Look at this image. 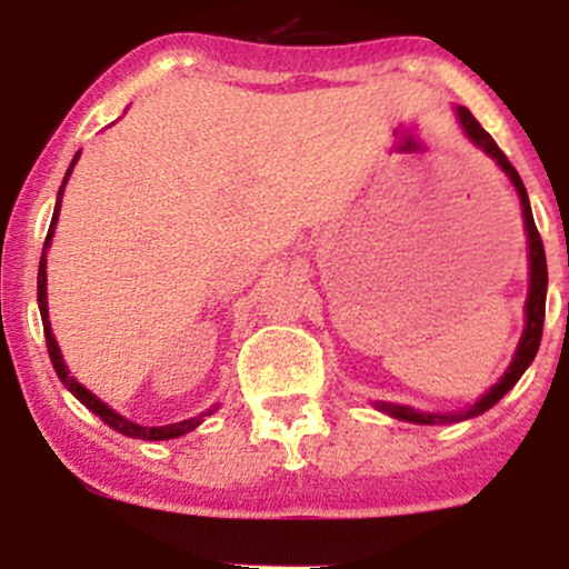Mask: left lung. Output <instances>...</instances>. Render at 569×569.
I'll return each mask as SVG.
<instances>
[{
    "mask_svg": "<svg viewBox=\"0 0 569 569\" xmlns=\"http://www.w3.org/2000/svg\"><path fill=\"white\" fill-rule=\"evenodd\" d=\"M457 114H460V123H462L465 134L470 137V142H473V146H479L481 151L487 153V157L496 159L498 168H501L503 173L509 176V181H512L515 189H518L520 206H523L526 237H529V274H531L529 297H526V330H523V336H520L518 352H515L512 363H509V369L503 371L501 380H498L496 386H492L485 396H481L479 401H473L468 410H460V412H418V410H412V407H405V405H391V401H375L377 410H382V412H388V416L399 418V421H410V423H457V421H465V418L481 416V412L490 410L492 405H498L503 396L512 391L515 382H518L520 377H523V371L531 366L533 355H537V349H539V341H542L545 291H548V263H545L542 239H539L537 226H533L529 194H526V187H523V181H520L518 170H515L512 162L503 157V151L496 146V140H492V137L487 134L485 129H481L479 120H476L473 114H470L465 107H457Z\"/></svg>",
    "mask_w": 569,
    "mask_h": 569,
    "instance_id": "obj_1",
    "label": "left lung"
}]
</instances>
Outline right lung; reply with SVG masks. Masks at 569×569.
<instances>
[{"label":"right lung","mask_w":569,"mask_h":569,"mask_svg":"<svg viewBox=\"0 0 569 569\" xmlns=\"http://www.w3.org/2000/svg\"><path fill=\"white\" fill-rule=\"evenodd\" d=\"M79 153L73 157L71 168H68L66 178H62V187L60 192H57V206H54V217H51V226H49V233H46V242H43V256H40V267H38V306H40V319H43V332H46V347H49V358H51V366H54L57 377L62 380V386L68 388L73 396H77L79 401H82L88 410H93L96 416L101 418V421L107 423V427H112L114 432L120 435H129V438H140V440H170V438H181V435L192 432L194 427H200V421H203V416H211V412L217 410H209L203 412V416L198 418H187V421H178V423H168V427H140V423L129 421V418H123L120 412H114L112 407L104 405V401L99 399V396H93L88 391V388L82 386V382L73 380L71 375H68V366L66 360H62L60 355V347H57L54 341V332H51V325H49V302H46V250H49V242L51 237H54V226H57V217H60V203H62V189H66L68 183V176H71L73 164H77Z\"/></svg>","instance_id":"obj_1"}]
</instances>
